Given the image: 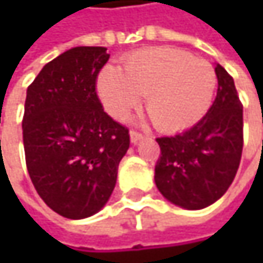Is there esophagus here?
<instances>
[{"label": "esophagus", "mask_w": 263, "mask_h": 263, "mask_svg": "<svg viewBox=\"0 0 263 263\" xmlns=\"http://www.w3.org/2000/svg\"><path fill=\"white\" fill-rule=\"evenodd\" d=\"M129 135H131V141L134 143V144H135V143H138L140 140H143V138H144V135H143L141 132L134 131V129L129 132Z\"/></svg>", "instance_id": "obj_1"}]
</instances>
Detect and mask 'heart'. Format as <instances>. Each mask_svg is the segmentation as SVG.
Here are the masks:
<instances>
[{"instance_id": "b5f03b06", "label": "heart", "mask_w": 263, "mask_h": 263, "mask_svg": "<svg viewBox=\"0 0 263 263\" xmlns=\"http://www.w3.org/2000/svg\"><path fill=\"white\" fill-rule=\"evenodd\" d=\"M218 85L210 62L169 47L138 50L122 71L106 68L99 78V96L106 111L123 119L146 96V111L161 131H181L209 111Z\"/></svg>"}]
</instances>
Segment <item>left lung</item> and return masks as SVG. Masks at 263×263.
Instances as JSON below:
<instances>
[{"label": "left lung", "instance_id": "left-lung-1", "mask_svg": "<svg viewBox=\"0 0 263 263\" xmlns=\"http://www.w3.org/2000/svg\"><path fill=\"white\" fill-rule=\"evenodd\" d=\"M218 92L207 114L190 129L158 137L161 155L155 184L161 195L187 210L218 201L233 183L243 146L242 103L233 78L215 67Z\"/></svg>", "mask_w": 263, "mask_h": 263}]
</instances>
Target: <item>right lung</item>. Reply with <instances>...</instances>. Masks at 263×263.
I'll use <instances>...</instances> for the list:
<instances>
[{"mask_svg": "<svg viewBox=\"0 0 263 263\" xmlns=\"http://www.w3.org/2000/svg\"><path fill=\"white\" fill-rule=\"evenodd\" d=\"M108 59L105 47H74L27 88V171L44 202L68 219L88 218L108 202L129 147V129L103 111L96 91Z\"/></svg>", "mask_w": 263, "mask_h": 263, "instance_id": "add662e5", "label": "right lung"}]
</instances>
